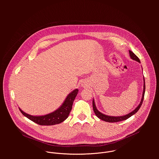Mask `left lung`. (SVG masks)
<instances>
[{
	"label": "left lung",
	"instance_id": "8db88e82",
	"mask_svg": "<svg viewBox=\"0 0 159 159\" xmlns=\"http://www.w3.org/2000/svg\"><path fill=\"white\" fill-rule=\"evenodd\" d=\"M129 55H130V57L131 58V59L137 61L138 62H140V59L139 58V57L136 55L133 52H132L131 51H129ZM144 80V85H143V96H142V100H141V102L140 103V104L139 105V106L136 108L134 110H133L132 112H131L130 113H129V114L125 115V116H117V117H115V116H107V115H105L104 114H102V113H101V112H99L96 107V105H95V102L94 101V99L93 101V110H94V112L95 113V115L101 120L104 121H106V122H109V123H116V122H119V121H124V120H127L128 118H129V117H131V116H133V115H134L136 112H137L139 109L140 108L142 103H143V99H144V95H145V79H143Z\"/></svg>",
	"mask_w": 159,
	"mask_h": 159
}]
</instances>
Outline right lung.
Instances as JSON below:
<instances>
[{"label":"right lung","instance_id":"right-lung-1","mask_svg":"<svg viewBox=\"0 0 159 159\" xmlns=\"http://www.w3.org/2000/svg\"><path fill=\"white\" fill-rule=\"evenodd\" d=\"M78 92V89L74 90V91L68 95L64 102L60 108L47 115L33 116L23 112L20 108L19 109L24 116L39 125H54L59 124L65 121L69 116L72 110L74 101L76 98Z\"/></svg>","mask_w":159,"mask_h":159}]
</instances>
